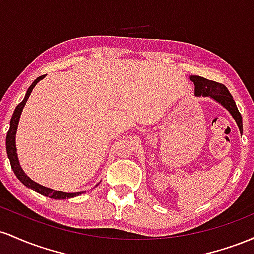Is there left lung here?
I'll list each match as a JSON object with an SVG mask.
<instances>
[{"mask_svg":"<svg viewBox=\"0 0 254 254\" xmlns=\"http://www.w3.org/2000/svg\"><path fill=\"white\" fill-rule=\"evenodd\" d=\"M190 79L194 84V95L210 97L213 101L223 105L228 112L230 113V115L234 118L236 125H238L239 129H240V133H242L241 114L238 110L235 101L233 99V96L230 95L227 87L223 84H219V82L212 80H207V79L199 75H190Z\"/></svg>","mask_w":254,"mask_h":254,"instance_id":"obj_1","label":"left lung"}]
</instances>
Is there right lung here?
<instances>
[{
  "label": "right lung",
  "mask_w": 254,
  "mask_h": 254,
  "mask_svg": "<svg viewBox=\"0 0 254 254\" xmlns=\"http://www.w3.org/2000/svg\"><path fill=\"white\" fill-rule=\"evenodd\" d=\"M44 76L45 75L38 76V78H37L36 80L32 82V85L28 87L26 95H25V98L22 99L21 103H19L18 107L15 108V110H14L12 119H10L9 130H8L7 138H5V147H7V155H8V158H9L10 165H12V169H13L14 174L16 175V178H18L19 180L25 185V186L28 187V189L36 190L37 193H39V194H42V195L49 196V198H51V199H69V198H73V196L81 194L82 192H76V193L61 192V190H55L48 189V187L42 186V185L37 184L36 181L31 180V179L28 178L26 174L24 173V170L21 169V167H20L19 159H18V153H16L15 134H16V129H18V124H19V120H20V115H21L22 109H24L25 104H26L28 97H30L31 92H32L33 87H35L37 85V82H38L39 80H42ZM96 186H97V185H96Z\"/></svg>",
  "instance_id": "add662e5"
}]
</instances>
